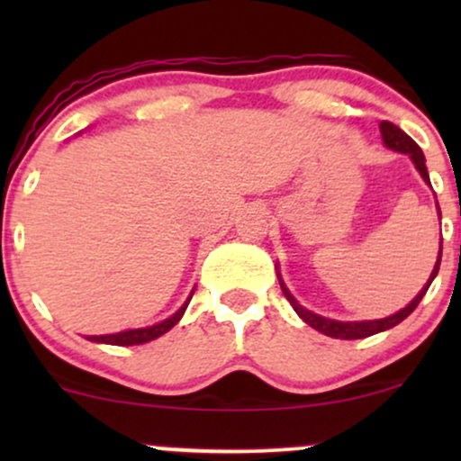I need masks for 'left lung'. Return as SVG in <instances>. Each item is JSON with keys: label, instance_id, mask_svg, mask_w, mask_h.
<instances>
[{"label": "left lung", "instance_id": "left-lung-1", "mask_svg": "<svg viewBox=\"0 0 461 461\" xmlns=\"http://www.w3.org/2000/svg\"><path fill=\"white\" fill-rule=\"evenodd\" d=\"M379 131H382L384 145L388 147V149L410 156V160L414 162L416 171L420 173L422 179H425L427 186H431L429 173H427V167H425V153H422L420 147H418L403 130L396 128L394 123H390V121H382V123H379ZM436 208H438V219H442L438 201H436ZM440 260H442V240H440V251H438V260H436V264H433V271L429 275V279H427V284L420 288V293H418L416 297L405 305V308L394 312V314L385 316V319H375V321H336V319H325V316H321V314H314V312L303 308V305H301L299 301L293 297V293L288 290V285L284 284L277 264H275V268H277V279H279V285H282V293L285 294V299L290 301L293 310L299 314V319H303V322H308V325L314 327L316 331L325 333V336H330V338H338V340H359V338H368V336H373V333L393 330L394 325H399L401 321H405L407 316H410L411 312L418 308L420 299L425 297V293L429 290L431 282L436 279L438 271H440Z\"/></svg>", "mask_w": 461, "mask_h": 461}]
</instances>
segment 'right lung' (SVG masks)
<instances>
[{"instance_id": "1", "label": "right lung", "mask_w": 461, "mask_h": 461, "mask_svg": "<svg viewBox=\"0 0 461 461\" xmlns=\"http://www.w3.org/2000/svg\"><path fill=\"white\" fill-rule=\"evenodd\" d=\"M193 293H194V288H193ZM193 293L188 294V299L184 301L182 308H179L176 314H171V316H168V319L156 322V325L139 327V330H123V331H116V333H104V336H86V340L99 342V345H114V347L145 345V342L156 340V338H160L162 333H167L168 330H173V327H176L177 322L182 321L184 312H186L190 299H193Z\"/></svg>"}]
</instances>
